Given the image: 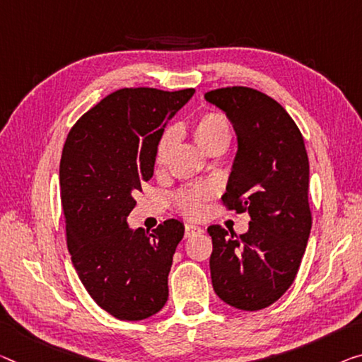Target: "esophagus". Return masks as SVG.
<instances>
[{"mask_svg": "<svg viewBox=\"0 0 362 362\" xmlns=\"http://www.w3.org/2000/svg\"><path fill=\"white\" fill-rule=\"evenodd\" d=\"M204 230L197 225H192V223H187L186 228H185V236L186 238H191L194 235H202Z\"/></svg>", "mask_w": 362, "mask_h": 362, "instance_id": "obj_1", "label": "esophagus"}]
</instances>
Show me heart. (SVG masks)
<instances>
[{
    "label": "heart",
    "mask_w": 362,
    "mask_h": 362,
    "mask_svg": "<svg viewBox=\"0 0 362 362\" xmlns=\"http://www.w3.org/2000/svg\"><path fill=\"white\" fill-rule=\"evenodd\" d=\"M194 139H196L197 146L204 150L205 153L209 152L210 148L216 146H226L231 141V129L230 123L225 118L223 115L220 113H205L200 116L196 121L192 129ZM175 131L170 129L166 131L165 134L160 139L157 152H155V163L158 166L166 162V157H168L171 147L175 144ZM214 194V189L209 186H194L187 187L185 191L180 192L177 196V204L180 207L185 210L186 214L192 216L202 215L205 205L204 202Z\"/></svg>",
    "instance_id": "obj_1"
}]
</instances>
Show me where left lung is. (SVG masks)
I'll use <instances>...</instances> for the list:
<instances>
[{
	"mask_svg": "<svg viewBox=\"0 0 362 362\" xmlns=\"http://www.w3.org/2000/svg\"><path fill=\"white\" fill-rule=\"evenodd\" d=\"M205 100L223 111L238 139L221 199L251 216L241 236L209 226L212 285L233 308L260 310L293 285L308 246L313 225L308 152L291 116L265 93L226 87L207 92Z\"/></svg>",
	"mask_w": 362,
	"mask_h": 362,
	"instance_id": "obj_1",
	"label": "left lung"
}]
</instances>
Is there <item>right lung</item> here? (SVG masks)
I'll list each match as a JSON object with an SVG mask.
<instances>
[{
    "label": "right lung",
    "mask_w": 362,
    "mask_h": 362,
    "mask_svg": "<svg viewBox=\"0 0 362 362\" xmlns=\"http://www.w3.org/2000/svg\"><path fill=\"white\" fill-rule=\"evenodd\" d=\"M194 88H121L72 127L59 163L68 249L82 285L119 320H144L168 301V275L185 236L180 220L153 233L132 230V194L153 176L155 152L168 121Z\"/></svg>",
    "instance_id": "add662e5"
}]
</instances>
